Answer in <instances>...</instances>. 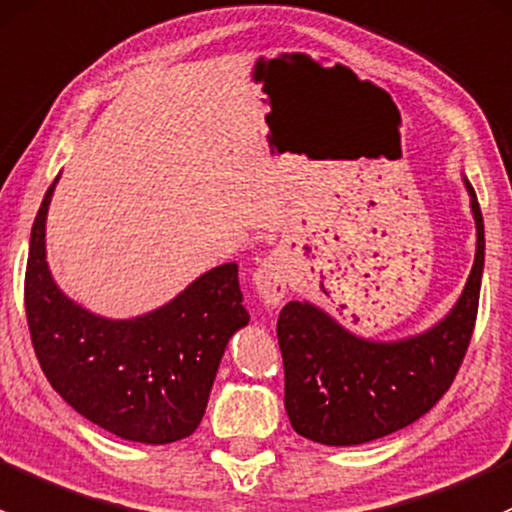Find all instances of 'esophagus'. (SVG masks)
I'll return each mask as SVG.
<instances>
[{
    "mask_svg": "<svg viewBox=\"0 0 512 512\" xmlns=\"http://www.w3.org/2000/svg\"><path fill=\"white\" fill-rule=\"evenodd\" d=\"M256 291L266 305H278L283 295L288 291V268L281 254H268L263 263L258 266L256 276Z\"/></svg>",
    "mask_w": 512,
    "mask_h": 512,
    "instance_id": "esophagus-1",
    "label": "esophagus"
}]
</instances>
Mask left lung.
Instances as JSON below:
<instances>
[{
  "label": "left lung",
  "mask_w": 512,
  "mask_h": 512,
  "mask_svg": "<svg viewBox=\"0 0 512 512\" xmlns=\"http://www.w3.org/2000/svg\"><path fill=\"white\" fill-rule=\"evenodd\" d=\"M466 187L476 217V261L458 303L429 333L370 342L315 305H283L276 333L286 412L300 436L325 446L367 444L414 424L449 392L476 328L486 251L481 207L468 179Z\"/></svg>",
  "instance_id": "8db88e82"
}]
</instances>
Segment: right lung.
<instances>
[{
	"label": "right lung",
	"mask_w": 512,
	"mask_h": 512,
	"mask_svg": "<svg viewBox=\"0 0 512 512\" xmlns=\"http://www.w3.org/2000/svg\"><path fill=\"white\" fill-rule=\"evenodd\" d=\"M31 226L24 305L51 387L100 429L140 444L187 439L202 421L229 337L249 323L239 266L212 268L172 303L135 320H105L68 300L46 266V212Z\"/></svg>",
	"instance_id": "add662e5"
}]
</instances>
